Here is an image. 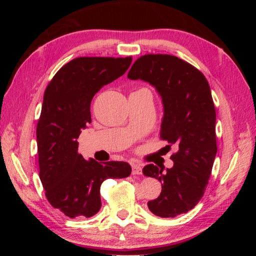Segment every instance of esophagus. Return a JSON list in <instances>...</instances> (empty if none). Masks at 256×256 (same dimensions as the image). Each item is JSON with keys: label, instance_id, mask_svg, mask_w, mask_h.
I'll list each match as a JSON object with an SVG mask.
<instances>
[{"label": "esophagus", "instance_id": "esophagus-1", "mask_svg": "<svg viewBox=\"0 0 256 256\" xmlns=\"http://www.w3.org/2000/svg\"><path fill=\"white\" fill-rule=\"evenodd\" d=\"M132 174L134 175H141L142 174V166L138 164H132Z\"/></svg>", "mask_w": 256, "mask_h": 256}]
</instances>
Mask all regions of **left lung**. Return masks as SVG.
<instances>
[{"label":"left lung","mask_w":256,"mask_h":256,"mask_svg":"<svg viewBox=\"0 0 256 256\" xmlns=\"http://www.w3.org/2000/svg\"><path fill=\"white\" fill-rule=\"evenodd\" d=\"M131 80L148 82L164 104L160 138L177 152L171 168L147 164L143 174L162 184L150 210L161 218L186 214L203 198L216 154V109L205 76L194 66L168 54H145L128 72Z\"/></svg>","instance_id":"left-lung-1"}]
</instances>
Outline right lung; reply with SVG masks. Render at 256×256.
<instances>
[{
	"instance_id": "right-lung-1",
	"label": "right lung",
	"mask_w": 256,
	"mask_h": 256,
	"mask_svg": "<svg viewBox=\"0 0 256 256\" xmlns=\"http://www.w3.org/2000/svg\"><path fill=\"white\" fill-rule=\"evenodd\" d=\"M131 62V56L76 58L60 69L44 90L36 129L40 178L49 203L69 218L96 214L102 184L131 174L127 162L85 160L76 141L92 122V97L125 74Z\"/></svg>"
}]
</instances>
